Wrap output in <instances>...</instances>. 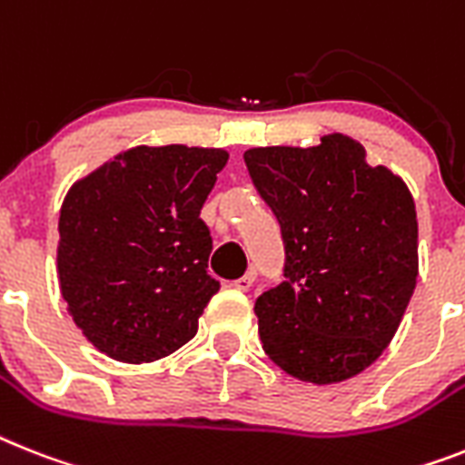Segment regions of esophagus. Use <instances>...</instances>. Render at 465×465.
<instances>
[{
    "mask_svg": "<svg viewBox=\"0 0 465 465\" xmlns=\"http://www.w3.org/2000/svg\"><path fill=\"white\" fill-rule=\"evenodd\" d=\"M254 278H256L254 271H249V273H244L242 278H237L235 282H232V287H235V290H240V292H247L249 287L254 285Z\"/></svg>",
    "mask_w": 465,
    "mask_h": 465,
    "instance_id": "34e87169",
    "label": "esophagus"
}]
</instances>
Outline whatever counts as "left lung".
Instances as JSON below:
<instances>
[{"instance_id": "1", "label": "left lung", "mask_w": 465, "mask_h": 465, "mask_svg": "<svg viewBox=\"0 0 465 465\" xmlns=\"http://www.w3.org/2000/svg\"><path fill=\"white\" fill-rule=\"evenodd\" d=\"M244 163L285 249V280L254 304L263 351L316 385L361 373L385 351L416 287L411 192L385 166H368L347 135L249 149Z\"/></svg>"}]
</instances>
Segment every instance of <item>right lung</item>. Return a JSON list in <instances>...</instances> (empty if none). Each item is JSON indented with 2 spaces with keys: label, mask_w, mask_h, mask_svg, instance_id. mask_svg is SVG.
Instances as JSON below:
<instances>
[{
  "label": "right lung",
  "mask_w": 465,
  "mask_h": 465,
  "mask_svg": "<svg viewBox=\"0 0 465 465\" xmlns=\"http://www.w3.org/2000/svg\"><path fill=\"white\" fill-rule=\"evenodd\" d=\"M223 149L135 147L71 187L59 216V282L99 351L149 363L197 335L218 292L199 218Z\"/></svg>",
  "instance_id": "obj_1"
}]
</instances>
